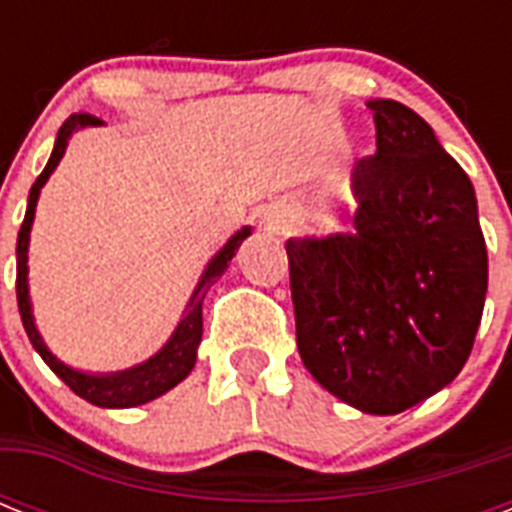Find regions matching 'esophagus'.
Returning <instances> with one entry per match:
<instances>
[{"mask_svg":"<svg viewBox=\"0 0 512 512\" xmlns=\"http://www.w3.org/2000/svg\"><path fill=\"white\" fill-rule=\"evenodd\" d=\"M268 225H271V228H279V217H268Z\"/></svg>","mask_w":512,"mask_h":512,"instance_id":"esophagus-1","label":"esophagus"}]
</instances>
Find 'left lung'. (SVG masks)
Wrapping results in <instances>:
<instances>
[{
	"label": "left lung",
	"mask_w": 512,
	"mask_h": 512,
	"mask_svg": "<svg viewBox=\"0 0 512 512\" xmlns=\"http://www.w3.org/2000/svg\"><path fill=\"white\" fill-rule=\"evenodd\" d=\"M377 151L353 167V231L289 239L305 369L345 404L398 414L460 374L484 313L489 257L476 191L430 124L369 100Z\"/></svg>",
	"instance_id": "1"
}]
</instances>
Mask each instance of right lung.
I'll list each match as a JSON object with an SVG mask.
<instances>
[{
  "label": "right lung",
  "instance_id": "add662e5",
  "mask_svg": "<svg viewBox=\"0 0 512 512\" xmlns=\"http://www.w3.org/2000/svg\"><path fill=\"white\" fill-rule=\"evenodd\" d=\"M103 124L98 116L90 114H71L63 122V127L58 130V138H55V148H52V156L47 167L42 170V175L36 177V183L31 185V193H28V207L26 217H23V225L18 231V247H15V255H18V279H15V292H18V311L20 319H23V329H26L28 340L36 348V353L44 358V364L50 366L52 372L58 374L60 380L66 382L68 388L74 390L76 396L90 401L95 406H103V409H127V406H140L154 401V398L164 396L167 390H172L180 380H185L191 374L193 364H196V348L201 342V303H204V295L207 289L215 284V279H220L228 268V263L236 255V249L241 247V241L247 239L252 228H241L228 239L220 252H217L209 265L201 273L199 284L193 289L191 300H188V308H185V316L180 319L177 329L172 332V337L167 340L156 356H151L143 364L132 366V369H124V372L114 374H87L79 372L74 366L63 364L58 356H52L50 348L44 345L42 335L34 324V313H31V300H28V233H31V223H34L36 201H39V191L42 185L47 183V177L52 175V170L58 167V162L66 154V146L71 135L82 127H98Z\"/></svg>",
  "mask_w": 512,
  "mask_h": 512
}]
</instances>
